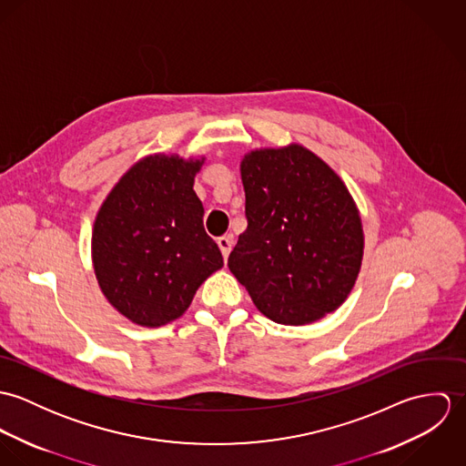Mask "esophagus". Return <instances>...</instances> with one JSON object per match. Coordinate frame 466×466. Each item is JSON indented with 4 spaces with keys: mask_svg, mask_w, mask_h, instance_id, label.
<instances>
[{
    "mask_svg": "<svg viewBox=\"0 0 466 466\" xmlns=\"http://www.w3.org/2000/svg\"><path fill=\"white\" fill-rule=\"evenodd\" d=\"M217 244H218V248H220V253H222L224 260H228V257H229V253H231V246H233L231 237H218V238H217Z\"/></svg>",
    "mask_w": 466,
    "mask_h": 466,
    "instance_id": "1",
    "label": "esophagus"
}]
</instances>
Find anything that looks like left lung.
I'll use <instances>...</instances> for the list:
<instances>
[{
  "instance_id": "1",
  "label": "left lung",
  "mask_w": 466,
  "mask_h": 466,
  "mask_svg": "<svg viewBox=\"0 0 466 466\" xmlns=\"http://www.w3.org/2000/svg\"><path fill=\"white\" fill-rule=\"evenodd\" d=\"M240 176L248 228L228 267L253 303L294 327L339 309L364 249L359 209L340 177L301 145L249 152Z\"/></svg>"
}]
</instances>
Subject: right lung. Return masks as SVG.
I'll list each match as a JSON object with an SVG mask.
<instances>
[{"mask_svg": "<svg viewBox=\"0 0 466 466\" xmlns=\"http://www.w3.org/2000/svg\"><path fill=\"white\" fill-rule=\"evenodd\" d=\"M204 159L148 156L104 200L93 228V266L109 303L141 327L167 325L224 266L204 231L194 177Z\"/></svg>", "mask_w": 466, "mask_h": 466, "instance_id": "right-lung-1", "label": "right lung"}]
</instances>
